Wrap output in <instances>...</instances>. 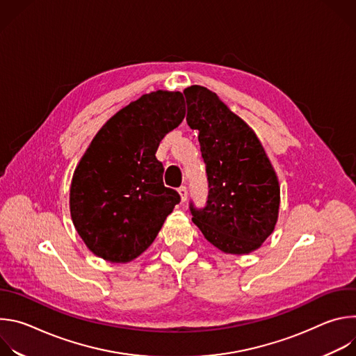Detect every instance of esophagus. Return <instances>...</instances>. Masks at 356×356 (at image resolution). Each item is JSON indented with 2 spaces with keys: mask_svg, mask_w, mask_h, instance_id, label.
<instances>
[{
  "mask_svg": "<svg viewBox=\"0 0 356 356\" xmlns=\"http://www.w3.org/2000/svg\"><path fill=\"white\" fill-rule=\"evenodd\" d=\"M177 191H179V194H180V197H181V201L184 202V201L187 200V194H188V193H187V187H186V186H180Z\"/></svg>",
  "mask_w": 356,
  "mask_h": 356,
  "instance_id": "obj_1",
  "label": "esophagus"
}]
</instances>
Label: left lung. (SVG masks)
Returning a JSON list of instances; mask_svg holds the SVG:
<instances>
[{
  "label": "left lung",
  "mask_w": 356,
  "mask_h": 356,
  "mask_svg": "<svg viewBox=\"0 0 356 356\" xmlns=\"http://www.w3.org/2000/svg\"><path fill=\"white\" fill-rule=\"evenodd\" d=\"M187 124L198 129L209 195L204 207L188 209L204 238L227 253H249L272 234L280 187L265 149L246 122L213 91L187 87Z\"/></svg>",
  "instance_id": "1"
}]
</instances>
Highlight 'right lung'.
Masks as SVG:
<instances>
[{
    "label": "right lung",
    "instance_id": "add662e5",
    "mask_svg": "<svg viewBox=\"0 0 356 356\" xmlns=\"http://www.w3.org/2000/svg\"><path fill=\"white\" fill-rule=\"evenodd\" d=\"M186 115L183 94L155 91L120 110L81 158L70 187L73 224L97 257L129 262L155 241L180 194L163 184L161 140Z\"/></svg>",
    "mask_w": 356,
    "mask_h": 356
}]
</instances>
